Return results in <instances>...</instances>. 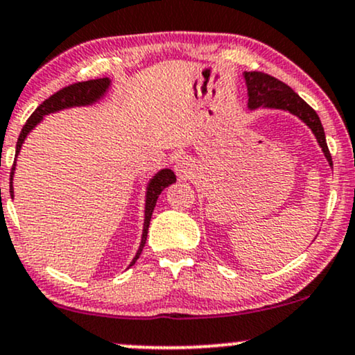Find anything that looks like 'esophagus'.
Returning a JSON list of instances; mask_svg holds the SVG:
<instances>
[{"mask_svg": "<svg viewBox=\"0 0 355 355\" xmlns=\"http://www.w3.org/2000/svg\"><path fill=\"white\" fill-rule=\"evenodd\" d=\"M174 171H176L178 178L187 179L192 174V164L187 157H179V159L174 163Z\"/></svg>", "mask_w": 355, "mask_h": 355, "instance_id": "1", "label": "esophagus"}]
</instances>
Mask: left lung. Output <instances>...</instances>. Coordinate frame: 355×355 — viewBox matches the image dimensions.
<instances>
[{
	"instance_id": "obj_1",
	"label": "left lung",
	"mask_w": 355,
	"mask_h": 355,
	"mask_svg": "<svg viewBox=\"0 0 355 355\" xmlns=\"http://www.w3.org/2000/svg\"><path fill=\"white\" fill-rule=\"evenodd\" d=\"M243 76L245 82H247L248 107H250V110H255L258 107L278 108V110H286L301 118L311 128L319 146L322 148V153H324L327 161L332 166V157L326 143L324 128H322L318 113L291 87H288L284 82L278 80V78L257 71L245 72Z\"/></svg>"
}]
</instances>
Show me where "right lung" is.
<instances>
[{
  "label": "right lung",
  "mask_w": 355,
  "mask_h": 355,
  "mask_svg": "<svg viewBox=\"0 0 355 355\" xmlns=\"http://www.w3.org/2000/svg\"><path fill=\"white\" fill-rule=\"evenodd\" d=\"M110 87V78L103 77V78H94V80H85V82H76V84H71L64 89H60L59 92H55L54 95H51L49 98L44 100V102L39 105L36 110L33 112V115L28 118L26 125L21 130L19 138H17V144H16V156L19 155L21 146H23L26 137L29 135V131L36 126L39 121L42 120L44 115H49V113L64 110V108H71V107H82V105H92L95 103L97 100H100L105 95V92L108 90ZM15 168H16V161L11 168V178H10V192L12 196V174H15ZM176 182V174L173 173L171 169H161L159 173L156 174L155 178L151 179L150 184H148L146 189V207H144V225H143V237H141V243H139V248L135 255L133 261H131L130 266L135 265V261L138 260L139 255H141V250L146 243V237H148V227H150V220L153 216V211H155L156 200L159 198V194L163 192L166 187L169 184Z\"/></svg>",
  "instance_id": "obj_1"
}]
</instances>
